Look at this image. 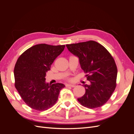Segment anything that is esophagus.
Returning <instances> with one entry per match:
<instances>
[{
    "label": "esophagus",
    "mask_w": 134,
    "mask_h": 134,
    "mask_svg": "<svg viewBox=\"0 0 134 134\" xmlns=\"http://www.w3.org/2000/svg\"><path fill=\"white\" fill-rule=\"evenodd\" d=\"M65 87H75V84H66L65 85Z\"/></svg>",
    "instance_id": "esophagus-1"
}]
</instances>
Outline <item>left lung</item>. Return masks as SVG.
<instances>
[{
  "instance_id": "left-lung-1",
  "label": "left lung",
  "mask_w": 134,
  "mask_h": 134,
  "mask_svg": "<svg viewBox=\"0 0 134 134\" xmlns=\"http://www.w3.org/2000/svg\"><path fill=\"white\" fill-rule=\"evenodd\" d=\"M66 46L79 58L81 68L91 82L90 85H84L86 93L78 98L79 102L88 108L103 106L116 86L117 69L112 55L102 44L94 41L68 44Z\"/></svg>"
}]
</instances>
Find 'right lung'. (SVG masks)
<instances>
[{"instance_id": "1", "label": "right lung", "mask_w": 134, "mask_h": 134, "mask_svg": "<svg viewBox=\"0 0 134 134\" xmlns=\"http://www.w3.org/2000/svg\"><path fill=\"white\" fill-rule=\"evenodd\" d=\"M65 47L38 44L26 50L18 59L14 69L15 87L31 108L45 111L57 102L60 91L65 85H49L45 82V76Z\"/></svg>"}]
</instances>
